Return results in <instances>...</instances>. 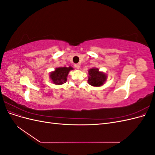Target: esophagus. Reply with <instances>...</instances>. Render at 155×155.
<instances>
[{"instance_id":"obj_1","label":"esophagus","mask_w":155,"mask_h":155,"mask_svg":"<svg viewBox=\"0 0 155 155\" xmlns=\"http://www.w3.org/2000/svg\"><path fill=\"white\" fill-rule=\"evenodd\" d=\"M75 68H77V69H79V68H80V64H75Z\"/></svg>"}]
</instances>
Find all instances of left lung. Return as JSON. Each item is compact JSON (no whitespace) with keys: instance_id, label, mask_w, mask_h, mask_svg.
I'll use <instances>...</instances> for the list:
<instances>
[{"instance_id":"8db88e82","label":"left lung","mask_w":155,"mask_h":155,"mask_svg":"<svg viewBox=\"0 0 155 155\" xmlns=\"http://www.w3.org/2000/svg\"><path fill=\"white\" fill-rule=\"evenodd\" d=\"M88 82L91 85L94 87H100L105 81L107 76L104 73L99 72L96 68H91L88 70Z\"/></svg>"}]
</instances>
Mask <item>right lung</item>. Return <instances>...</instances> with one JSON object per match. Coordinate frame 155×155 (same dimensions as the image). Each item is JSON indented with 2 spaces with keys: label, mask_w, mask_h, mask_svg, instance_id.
<instances>
[{
  "label": "right lung",
  "mask_w": 155,
  "mask_h": 155,
  "mask_svg": "<svg viewBox=\"0 0 155 155\" xmlns=\"http://www.w3.org/2000/svg\"><path fill=\"white\" fill-rule=\"evenodd\" d=\"M72 67H60L55 68V71L50 74V78L56 85H62L67 81V78Z\"/></svg>",
  "instance_id": "1"
}]
</instances>
